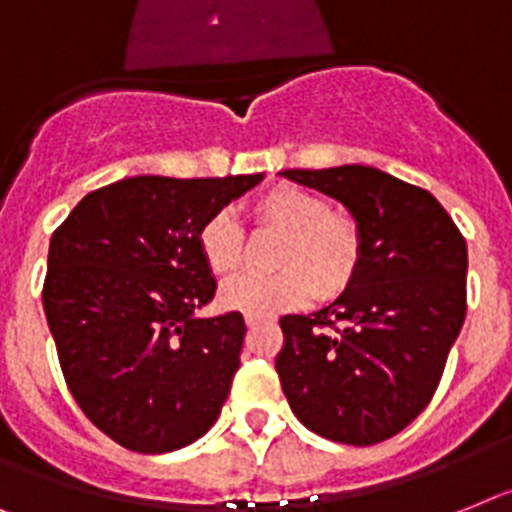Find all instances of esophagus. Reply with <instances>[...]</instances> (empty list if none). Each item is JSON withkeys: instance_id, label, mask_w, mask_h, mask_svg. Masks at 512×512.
Returning a JSON list of instances; mask_svg holds the SVG:
<instances>
[{"instance_id": "1", "label": "esophagus", "mask_w": 512, "mask_h": 512, "mask_svg": "<svg viewBox=\"0 0 512 512\" xmlns=\"http://www.w3.org/2000/svg\"><path fill=\"white\" fill-rule=\"evenodd\" d=\"M263 322H270V317L247 315V328H257V325H263Z\"/></svg>"}]
</instances>
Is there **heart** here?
<instances>
[{
    "label": "heart",
    "mask_w": 512,
    "mask_h": 512,
    "mask_svg": "<svg viewBox=\"0 0 512 512\" xmlns=\"http://www.w3.org/2000/svg\"><path fill=\"white\" fill-rule=\"evenodd\" d=\"M257 231L278 234L270 276H239L221 289L223 307L268 317L307 304L312 296L336 299L354 283L362 265V229L351 216L333 210L328 197L299 184H276L247 205ZM197 249L216 278L239 270L247 236L226 210H218L197 229Z\"/></svg>",
    "instance_id": "b5f03b06"
}]
</instances>
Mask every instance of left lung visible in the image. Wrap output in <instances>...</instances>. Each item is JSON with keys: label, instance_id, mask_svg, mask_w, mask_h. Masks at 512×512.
<instances>
[{"label": "left lung", "instance_id": "left-lung-1", "mask_svg": "<svg viewBox=\"0 0 512 512\" xmlns=\"http://www.w3.org/2000/svg\"><path fill=\"white\" fill-rule=\"evenodd\" d=\"M283 176L341 200L364 242L336 302L281 317L283 395L317 435L375 445L409 427L440 385L466 317V239L432 192L372 166Z\"/></svg>", "mask_w": 512, "mask_h": 512}]
</instances>
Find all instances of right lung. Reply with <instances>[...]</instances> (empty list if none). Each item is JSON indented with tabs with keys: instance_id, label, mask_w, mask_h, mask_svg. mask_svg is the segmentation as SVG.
Here are the masks:
<instances>
[{
	"instance_id": "1",
	"label": "right lung",
	"mask_w": 512,
	"mask_h": 512,
	"mask_svg": "<svg viewBox=\"0 0 512 512\" xmlns=\"http://www.w3.org/2000/svg\"><path fill=\"white\" fill-rule=\"evenodd\" d=\"M263 176H132L93 190L51 234L44 312L72 398L103 435L169 453L216 424L244 317L216 296L197 229Z\"/></svg>"
}]
</instances>
